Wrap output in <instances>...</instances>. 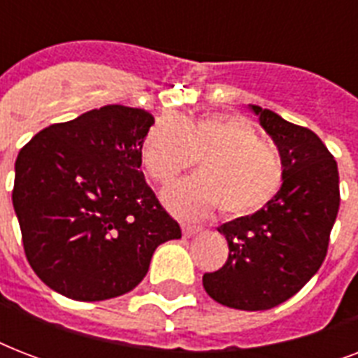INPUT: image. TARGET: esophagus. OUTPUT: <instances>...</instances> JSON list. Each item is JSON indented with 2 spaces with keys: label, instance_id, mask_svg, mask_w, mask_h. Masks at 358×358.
Returning <instances> with one entry per match:
<instances>
[{
  "label": "esophagus",
  "instance_id": "34e87169",
  "mask_svg": "<svg viewBox=\"0 0 358 358\" xmlns=\"http://www.w3.org/2000/svg\"><path fill=\"white\" fill-rule=\"evenodd\" d=\"M201 227H196V224H191V223H182V232H184L185 238H191V236H195L201 232Z\"/></svg>",
  "mask_w": 358,
  "mask_h": 358
}]
</instances>
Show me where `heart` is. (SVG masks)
Here are the masks:
<instances>
[{
    "instance_id": "b5f03b06",
    "label": "heart",
    "mask_w": 358,
    "mask_h": 358,
    "mask_svg": "<svg viewBox=\"0 0 358 358\" xmlns=\"http://www.w3.org/2000/svg\"><path fill=\"white\" fill-rule=\"evenodd\" d=\"M201 156V174L163 191L165 204L184 217H201L215 206L229 217L249 215L269 204L284 184L277 148L262 143L255 126L238 115H165L141 143V163L157 184L173 182Z\"/></svg>"
}]
</instances>
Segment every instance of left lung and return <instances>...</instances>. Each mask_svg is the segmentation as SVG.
<instances>
[{
	"instance_id": "8db88e82",
	"label": "left lung",
	"mask_w": 358,
	"mask_h": 358,
	"mask_svg": "<svg viewBox=\"0 0 358 358\" xmlns=\"http://www.w3.org/2000/svg\"><path fill=\"white\" fill-rule=\"evenodd\" d=\"M271 135L284 167V184L252 215L219 227L229 241L221 269L204 273L206 294L238 310H267L295 295L322 267L338 215V167L312 129L250 106Z\"/></svg>"
}]
</instances>
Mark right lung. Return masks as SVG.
I'll return each instance as SVG.
<instances>
[{"instance_id":"1","label":"right lung","mask_w":358,"mask_h":358,"mask_svg":"<svg viewBox=\"0 0 358 358\" xmlns=\"http://www.w3.org/2000/svg\"><path fill=\"white\" fill-rule=\"evenodd\" d=\"M148 111L103 106L48 126L20 150L13 206L29 266L76 301L128 294L157 245L182 238L141 173Z\"/></svg>"}]
</instances>
